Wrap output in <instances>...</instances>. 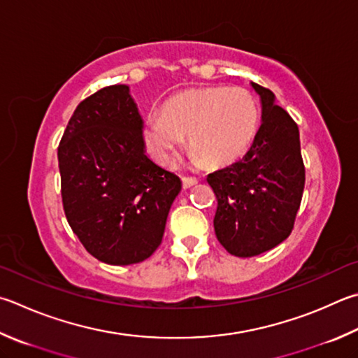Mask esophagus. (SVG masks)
<instances>
[{
	"label": "esophagus",
	"mask_w": 358,
	"mask_h": 358,
	"mask_svg": "<svg viewBox=\"0 0 358 358\" xmlns=\"http://www.w3.org/2000/svg\"><path fill=\"white\" fill-rule=\"evenodd\" d=\"M181 181H183L185 189H189V187H192L194 185H197V180L192 178V177H183V178H181Z\"/></svg>",
	"instance_id": "obj_1"
}]
</instances>
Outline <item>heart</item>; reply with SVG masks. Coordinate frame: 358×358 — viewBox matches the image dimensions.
I'll return each instance as SVG.
<instances>
[{
	"instance_id": "obj_1",
	"label": "heart",
	"mask_w": 358,
	"mask_h": 358,
	"mask_svg": "<svg viewBox=\"0 0 358 358\" xmlns=\"http://www.w3.org/2000/svg\"><path fill=\"white\" fill-rule=\"evenodd\" d=\"M257 99L243 87L213 86L175 95L145 119L144 138L158 161L171 164L187 136L192 162L225 166L247 150L258 129Z\"/></svg>"
}]
</instances>
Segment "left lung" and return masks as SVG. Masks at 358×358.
<instances>
[{"instance_id":"obj_1","label":"left lung","mask_w":358,"mask_h":358,"mask_svg":"<svg viewBox=\"0 0 358 358\" xmlns=\"http://www.w3.org/2000/svg\"><path fill=\"white\" fill-rule=\"evenodd\" d=\"M262 100V127L244 157L208 175L217 199L214 231L235 257H255L289 236L301 206L305 167L296 122L269 89L252 83Z\"/></svg>"}]
</instances>
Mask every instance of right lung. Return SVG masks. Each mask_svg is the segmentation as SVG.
Returning a JSON list of instances; mask_svg holds the SVG:
<instances>
[{
    "mask_svg": "<svg viewBox=\"0 0 358 358\" xmlns=\"http://www.w3.org/2000/svg\"><path fill=\"white\" fill-rule=\"evenodd\" d=\"M129 87L114 84L75 109L57 147L62 205L90 255L114 266L158 249L181 180L145 155Z\"/></svg>",
    "mask_w": 358,
    "mask_h": 358,
    "instance_id": "right-lung-1",
    "label": "right lung"
}]
</instances>
